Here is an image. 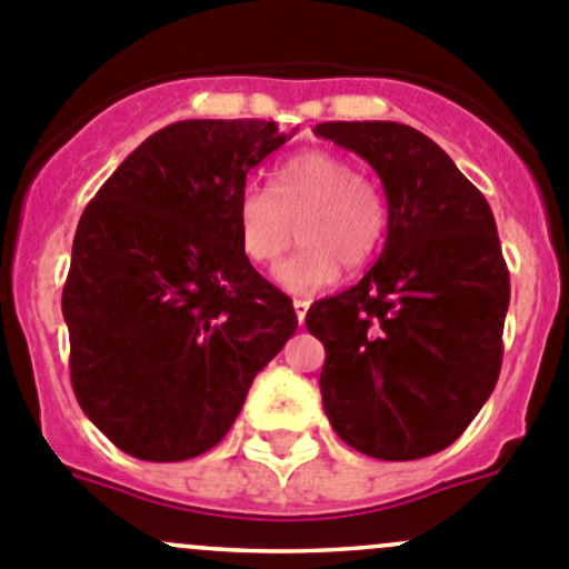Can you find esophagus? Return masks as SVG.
<instances>
[{
  "label": "esophagus",
  "instance_id": "esophagus-1",
  "mask_svg": "<svg viewBox=\"0 0 569 569\" xmlns=\"http://www.w3.org/2000/svg\"><path fill=\"white\" fill-rule=\"evenodd\" d=\"M292 309H296V318H298V323H303V318H307L309 301H303V298H296V301H292Z\"/></svg>",
  "mask_w": 569,
  "mask_h": 569
}]
</instances>
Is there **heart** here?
Returning a JSON list of instances; mask_svg holds the SVG:
<instances>
[{"label": "heart", "instance_id": "heart-1", "mask_svg": "<svg viewBox=\"0 0 569 569\" xmlns=\"http://www.w3.org/2000/svg\"><path fill=\"white\" fill-rule=\"evenodd\" d=\"M240 249L254 266H268L292 243L273 279L290 292H312L335 282L340 268L362 271L379 254L390 227V204L376 179L353 171L335 151L309 149L279 162L271 193L246 188L234 210Z\"/></svg>", "mask_w": 569, "mask_h": 569}]
</instances>
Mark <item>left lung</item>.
<instances>
[{"label":"left lung","instance_id":"obj_1","mask_svg":"<svg viewBox=\"0 0 569 569\" xmlns=\"http://www.w3.org/2000/svg\"><path fill=\"white\" fill-rule=\"evenodd\" d=\"M315 134L368 160L390 204L376 266L307 312L326 348V418L365 457H431L462 437L500 373L509 271L492 210L407 123L326 121Z\"/></svg>","mask_w":569,"mask_h":569}]
</instances>
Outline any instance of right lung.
I'll return each mask as SVG.
<instances>
[{"mask_svg": "<svg viewBox=\"0 0 569 569\" xmlns=\"http://www.w3.org/2000/svg\"><path fill=\"white\" fill-rule=\"evenodd\" d=\"M290 134L260 118L168 123L82 212L63 287L71 385L129 457L182 462L218 446L296 331L234 221L246 173Z\"/></svg>", "mask_w": 569, "mask_h": 569, "instance_id": "right-lung-1", "label": "right lung"}]
</instances>
